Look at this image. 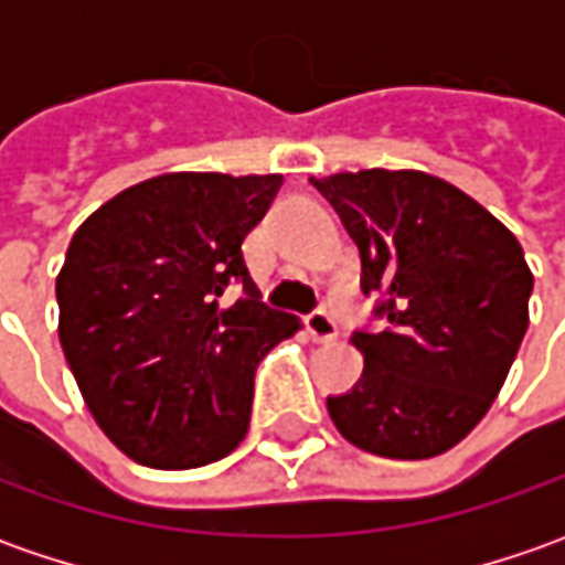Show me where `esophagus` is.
<instances>
[{
    "label": "esophagus",
    "mask_w": 565,
    "mask_h": 565,
    "mask_svg": "<svg viewBox=\"0 0 565 565\" xmlns=\"http://www.w3.org/2000/svg\"><path fill=\"white\" fill-rule=\"evenodd\" d=\"M305 330L311 333L315 342H333L339 333L337 317L330 315L327 308H317V311H311V315L305 317Z\"/></svg>",
    "instance_id": "obj_1"
}]
</instances>
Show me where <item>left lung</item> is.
Wrapping results in <instances>:
<instances>
[{
    "mask_svg": "<svg viewBox=\"0 0 565 565\" xmlns=\"http://www.w3.org/2000/svg\"><path fill=\"white\" fill-rule=\"evenodd\" d=\"M359 245L380 330H355L364 371L327 396L339 434L386 459H430L484 418L529 330L532 270L510 228L415 169L311 179Z\"/></svg>",
    "mask_w": 565,
    "mask_h": 565,
    "instance_id": "left-lung-1",
    "label": "left lung"
}]
</instances>
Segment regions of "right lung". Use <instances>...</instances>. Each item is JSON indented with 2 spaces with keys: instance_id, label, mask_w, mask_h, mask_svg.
Instances as JSON below:
<instances>
[{
  "instance_id": "right-lung-1",
  "label": "right lung",
  "mask_w": 565,
  "mask_h": 565,
  "mask_svg": "<svg viewBox=\"0 0 565 565\" xmlns=\"http://www.w3.org/2000/svg\"><path fill=\"white\" fill-rule=\"evenodd\" d=\"M282 175L169 172L75 232L55 279L58 342L103 434L150 468H198L245 440L254 371L298 320L267 308L242 242ZM242 285L238 302L225 292Z\"/></svg>"
}]
</instances>
